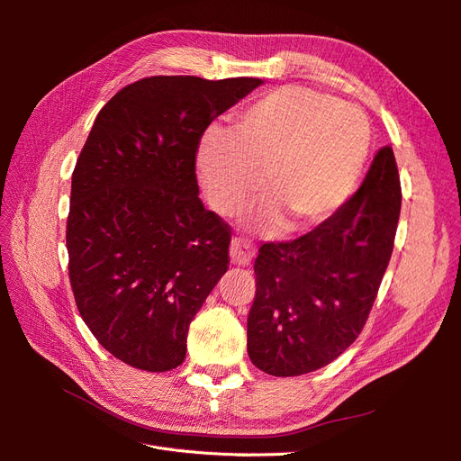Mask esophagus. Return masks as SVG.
Wrapping results in <instances>:
<instances>
[{"mask_svg":"<svg viewBox=\"0 0 461 461\" xmlns=\"http://www.w3.org/2000/svg\"><path fill=\"white\" fill-rule=\"evenodd\" d=\"M256 256V248L252 242L244 239H232L230 242V259L236 265H249Z\"/></svg>","mask_w":461,"mask_h":461,"instance_id":"34e87169","label":"esophagus"}]
</instances>
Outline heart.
Wrapping results in <instances>:
<instances>
[{
    "label": "heart",
    "instance_id": "b5f03b06",
    "mask_svg": "<svg viewBox=\"0 0 461 461\" xmlns=\"http://www.w3.org/2000/svg\"><path fill=\"white\" fill-rule=\"evenodd\" d=\"M371 149L366 115L337 97L283 86L248 105L234 131L209 129L196 149L198 176L217 213L232 215L263 185L273 198L254 221L273 232L327 221L350 198Z\"/></svg>",
    "mask_w": 461,
    "mask_h": 461
}]
</instances>
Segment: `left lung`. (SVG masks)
<instances>
[{
  "label": "left lung",
  "mask_w": 461,
  "mask_h": 461,
  "mask_svg": "<svg viewBox=\"0 0 461 461\" xmlns=\"http://www.w3.org/2000/svg\"><path fill=\"white\" fill-rule=\"evenodd\" d=\"M400 205L394 153L383 148L337 213L296 240L259 248L248 315V356L258 369L312 373L357 339L393 256Z\"/></svg>",
  "instance_id": "1"
}]
</instances>
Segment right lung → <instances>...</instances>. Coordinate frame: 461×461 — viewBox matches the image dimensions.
Listing matches in <instances>:
<instances>
[{"instance_id":"add662e5","label":"right lung","mask_w":461,"mask_h":461,"mask_svg":"<svg viewBox=\"0 0 461 461\" xmlns=\"http://www.w3.org/2000/svg\"><path fill=\"white\" fill-rule=\"evenodd\" d=\"M259 78L151 77L117 92L80 151L67 219L80 317L109 354L163 373L229 269L230 230L203 207L196 149Z\"/></svg>"}]
</instances>
